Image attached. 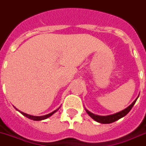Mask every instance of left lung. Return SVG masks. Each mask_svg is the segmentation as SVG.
Here are the masks:
<instances>
[{
  "label": "left lung",
  "mask_w": 146,
  "mask_h": 146,
  "mask_svg": "<svg viewBox=\"0 0 146 146\" xmlns=\"http://www.w3.org/2000/svg\"><path fill=\"white\" fill-rule=\"evenodd\" d=\"M137 98L133 102L132 104L130 105L127 108H126L125 110H122V111H121L119 112H117L115 114L113 115H106V116H100V115H94L93 113H92L91 112H89L88 110H86V112L88 115H89L92 118H93L94 120H95L96 121H98L99 123H101V124H110V123H112L115 121L118 120V119H120L122 117L126 115L127 113H128L132 109V107L133 106V105L135 104L136 101H137Z\"/></svg>",
  "instance_id": "obj_1"
}]
</instances>
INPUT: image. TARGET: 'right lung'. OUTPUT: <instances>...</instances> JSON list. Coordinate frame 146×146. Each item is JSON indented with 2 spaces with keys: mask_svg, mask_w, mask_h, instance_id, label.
<instances>
[{
  "mask_svg": "<svg viewBox=\"0 0 146 146\" xmlns=\"http://www.w3.org/2000/svg\"><path fill=\"white\" fill-rule=\"evenodd\" d=\"M16 109V108H15ZM60 109V107L58 108V109H57L56 110H54V111H53L52 112H51V113H49V114L48 115H42V116H34V115H28V114H26V113H24V112H20L21 113H22L23 115H25V117H27V118H30V119H31V120H34V121H41V120H44V119H46V118H48V117H50L52 115H53L54 113V112H56L58 110Z\"/></svg>",
  "mask_w": 146,
  "mask_h": 146,
  "instance_id": "right-lung-1",
  "label": "right lung"
}]
</instances>
